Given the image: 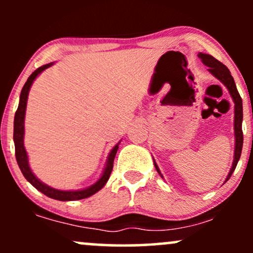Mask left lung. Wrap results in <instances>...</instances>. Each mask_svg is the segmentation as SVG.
<instances>
[{
  "mask_svg": "<svg viewBox=\"0 0 253 253\" xmlns=\"http://www.w3.org/2000/svg\"><path fill=\"white\" fill-rule=\"evenodd\" d=\"M199 57L201 58L202 63L205 65L208 66V71L213 75L214 77H216L220 82H222L226 85V88L228 89L229 94H231L232 98H233L234 102V132H236V150H234V161L232 164L231 171H229L227 178L226 181H228L229 177L232 176L233 171L236 170V167L239 161L240 155H242L243 150V129H242V124H243V101L240 97L239 92H238L236 83H234L233 77H232L231 72L227 69V66L223 65L222 63H220L219 60L215 59L213 56L206 53H199ZM155 167L158 173L161 175V171H159L158 167L155 163Z\"/></svg>",
  "mask_w": 253,
  "mask_h": 253,
  "instance_id": "obj_1",
  "label": "left lung"
}]
</instances>
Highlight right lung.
I'll list each match as a JSON object with an SVG mask.
<instances>
[{"label":"right lung","mask_w":253,"mask_h":253,"mask_svg":"<svg viewBox=\"0 0 253 253\" xmlns=\"http://www.w3.org/2000/svg\"><path fill=\"white\" fill-rule=\"evenodd\" d=\"M52 63L46 64V65L40 66L39 69H37L33 74L28 77L27 82L25 83L24 88L21 90V95H20V102L17 110L15 113V118H14V144H15V157L16 162L19 164L20 170H21L22 175L25 176V178L33 185L34 188H37L38 190L42 191V194H45L46 196L51 197V199L59 200V201H75V200H82L86 199V197L94 195L95 193H97L98 190L102 189L106 184L107 181L109 179L110 172L113 170V164H114V158L117 155L119 144L115 145L114 149L112 150L110 155L108 157V161H107V167L104 169L103 175L101 176V178L92 184L91 187L86 188L83 190H75V191H65V190H57L53 188L48 187V185L43 184L42 182H40L36 176L32 172L30 165H28V158H27V152H26L25 146H24V134H25V127H24V121H25V113H26V104H27V97H28V91H30L32 83L36 80L38 75L40 72H42L45 69L50 68Z\"/></svg>","instance_id":"obj_1"}]
</instances>
